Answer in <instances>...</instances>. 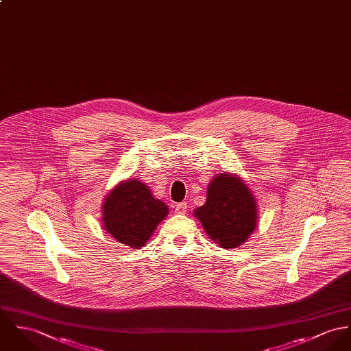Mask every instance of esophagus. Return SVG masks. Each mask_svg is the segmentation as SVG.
<instances>
[{
	"label": "esophagus",
	"instance_id": "obj_1",
	"mask_svg": "<svg viewBox=\"0 0 351 351\" xmlns=\"http://www.w3.org/2000/svg\"><path fill=\"white\" fill-rule=\"evenodd\" d=\"M188 210V204L186 202H181L176 205V213L177 215H185Z\"/></svg>",
	"mask_w": 351,
	"mask_h": 351
}]
</instances>
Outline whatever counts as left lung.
Returning <instances> with one entry per match:
<instances>
[{
    "mask_svg": "<svg viewBox=\"0 0 351 351\" xmlns=\"http://www.w3.org/2000/svg\"><path fill=\"white\" fill-rule=\"evenodd\" d=\"M257 202L254 191L244 180L233 173H219L208 185L206 201L194 209L212 241L223 250L243 245L255 232Z\"/></svg>",
    "mask_w": 351,
    "mask_h": 351,
    "instance_id": "1",
    "label": "left lung"
}]
</instances>
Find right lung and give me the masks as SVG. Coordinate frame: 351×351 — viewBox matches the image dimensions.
Here are the masks:
<instances>
[{
  "label": "right lung",
  "instance_id": "add662e5",
  "mask_svg": "<svg viewBox=\"0 0 351 351\" xmlns=\"http://www.w3.org/2000/svg\"><path fill=\"white\" fill-rule=\"evenodd\" d=\"M169 208L136 178L121 181L106 195L101 206L103 228L118 243L132 250L143 247Z\"/></svg>",
  "mask_w": 351,
  "mask_h": 351
}]
</instances>
